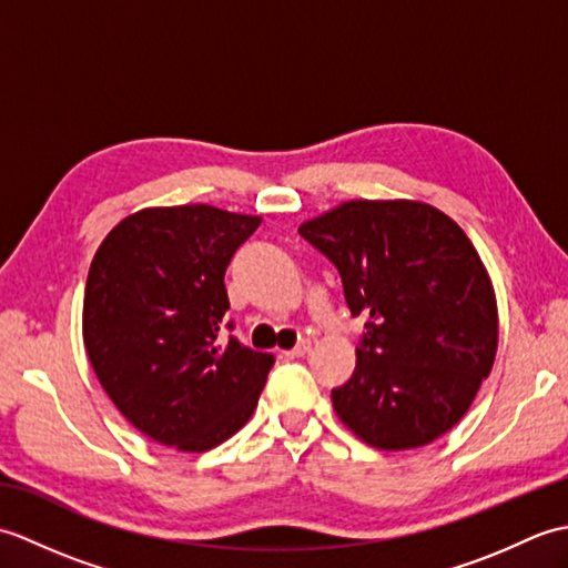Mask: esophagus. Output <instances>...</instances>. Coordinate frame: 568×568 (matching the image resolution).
I'll use <instances>...</instances> for the list:
<instances>
[{
  "mask_svg": "<svg viewBox=\"0 0 568 568\" xmlns=\"http://www.w3.org/2000/svg\"><path fill=\"white\" fill-rule=\"evenodd\" d=\"M310 348H312V342L310 339H300L293 348H291V352H283L287 358H300V356H305L307 352H310Z\"/></svg>",
  "mask_w": 568,
  "mask_h": 568,
  "instance_id": "obj_1",
  "label": "esophagus"
}]
</instances>
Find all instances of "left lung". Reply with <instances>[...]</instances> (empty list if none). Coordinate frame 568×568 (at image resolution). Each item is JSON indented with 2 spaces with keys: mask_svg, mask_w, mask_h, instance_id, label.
<instances>
[{
  "mask_svg": "<svg viewBox=\"0 0 568 568\" xmlns=\"http://www.w3.org/2000/svg\"><path fill=\"white\" fill-rule=\"evenodd\" d=\"M364 317L356 368L332 403L385 452L425 446L462 419L498 348V305L468 236L422 202L354 200L300 224Z\"/></svg>",
  "mask_w": 568,
  "mask_h": 568,
  "instance_id": "1",
  "label": "left lung"
}]
</instances>
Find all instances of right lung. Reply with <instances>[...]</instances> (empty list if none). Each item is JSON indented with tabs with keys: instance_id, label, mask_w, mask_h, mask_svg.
I'll list each match as a JSON object with an SVG mask.
<instances>
[{
	"instance_id": "add662e5",
	"label": "right lung",
	"mask_w": 568,
	"mask_h": 568,
	"mask_svg": "<svg viewBox=\"0 0 568 568\" xmlns=\"http://www.w3.org/2000/svg\"><path fill=\"white\" fill-rule=\"evenodd\" d=\"M258 216L210 204L119 222L90 265L84 348L131 425L180 452H207L246 425L275 364L226 322V265Z\"/></svg>"
}]
</instances>
